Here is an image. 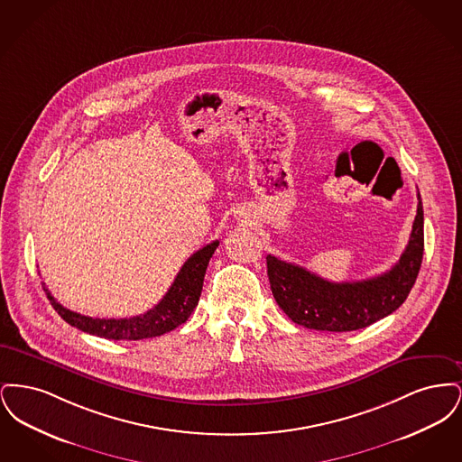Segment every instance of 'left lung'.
I'll return each mask as SVG.
<instances>
[{
	"mask_svg": "<svg viewBox=\"0 0 462 462\" xmlns=\"http://www.w3.org/2000/svg\"><path fill=\"white\" fill-rule=\"evenodd\" d=\"M418 215L398 263L388 272L356 282H329L307 268L266 256L268 281L277 305L307 329L348 332L364 329L400 307L418 279L424 251V213Z\"/></svg>",
	"mask_w": 462,
	"mask_h": 462,
	"instance_id": "left-lung-1",
	"label": "left lung"
}]
</instances>
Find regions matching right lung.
<instances>
[{"instance_id":"obj_1","label":"right lung","mask_w":462,"mask_h":462,"mask_svg":"<svg viewBox=\"0 0 462 462\" xmlns=\"http://www.w3.org/2000/svg\"><path fill=\"white\" fill-rule=\"evenodd\" d=\"M218 244L220 242L213 241L196 251L180 268L175 282L168 289L164 298L143 315H136L132 319L87 317L62 307L43 284L44 292L51 307L55 308V311L66 320L67 324L83 332L106 337V339H114V341H121V339L138 341V339L155 337L187 322L194 308L198 307L206 268L211 256L215 254Z\"/></svg>"}]
</instances>
